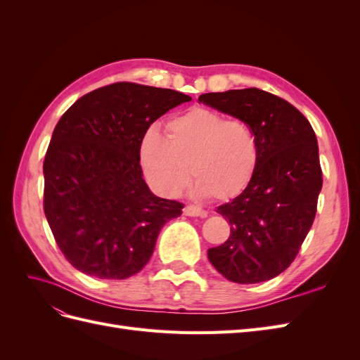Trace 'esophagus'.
I'll return each mask as SVG.
<instances>
[{
    "label": "esophagus",
    "mask_w": 360,
    "mask_h": 360,
    "mask_svg": "<svg viewBox=\"0 0 360 360\" xmlns=\"http://www.w3.org/2000/svg\"><path fill=\"white\" fill-rule=\"evenodd\" d=\"M183 213L186 216H200V217H205L207 216V212L202 210L201 207H197V205H186L183 209Z\"/></svg>",
    "instance_id": "1"
}]
</instances>
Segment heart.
I'll use <instances>...</instances> for the list:
<instances>
[{
    "label": "heart",
    "instance_id": "b5f03b06",
    "mask_svg": "<svg viewBox=\"0 0 360 360\" xmlns=\"http://www.w3.org/2000/svg\"><path fill=\"white\" fill-rule=\"evenodd\" d=\"M167 130L168 138L150 127L138 147L139 165L156 193L180 195L189 181L188 166L200 197L226 201L248 188L258 162L257 136L248 123L193 106L171 118Z\"/></svg>",
    "mask_w": 360,
    "mask_h": 360
}]
</instances>
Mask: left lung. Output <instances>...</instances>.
I'll return each instance as SVG.
<instances>
[{
    "label": "left lung",
    "mask_w": 360,
    "mask_h": 360,
    "mask_svg": "<svg viewBox=\"0 0 360 360\" xmlns=\"http://www.w3.org/2000/svg\"><path fill=\"white\" fill-rule=\"evenodd\" d=\"M198 102L248 123L258 143L252 180L216 210L231 234L207 257L228 281H269L292 263L314 222L323 186L317 136L297 108L263 90L205 93Z\"/></svg>",
    "instance_id": "left-lung-1"
}]
</instances>
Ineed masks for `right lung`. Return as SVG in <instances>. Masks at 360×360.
Masks as SVG:
<instances>
[{"label": "right lung", "mask_w": 360, "mask_h": 360, "mask_svg": "<svg viewBox=\"0 0 360 360\" xmlns=\"http://www.w3.org/2000/svg\"><path fill=\"white\" fill-rule=\"evenodd\" d=\"M189 101L169 89L117 82L63 114L43 162V209L75 269L126 279L148 263L162 226L181 214L183 204L150 191L139 141L159 117Z\"/></svg>", "instance_id": "1"}]
</instances>
